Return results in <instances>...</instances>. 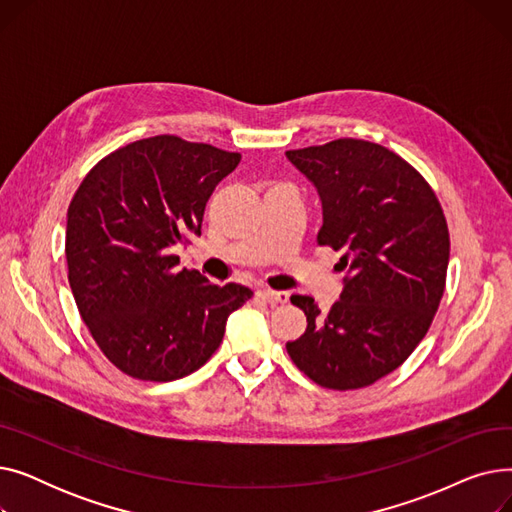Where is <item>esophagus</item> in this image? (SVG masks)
Here are the masks:
<instances>
[{
	"label": "esophagus",
	"mask_w": 512,
	"mask_h": 512,
	"mask_svg": "<svg viewBox=\"0 0 512 512\" xmlns=\"http://www.w3.org/2000/svg\"><path fill=\"white\" fill-rule=\"evenodd\" d=\"M257 294L259 297H263L265 301H270V303H280V305H284V303H288V299H290V294L288 292H284V290H272V288H259L257 290Z\"/></svg>",
	"instance_id": "34e87169"
}]
</instances>
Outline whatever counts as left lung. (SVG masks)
I'll return each mask as SVG.
<instances>
[{"label": "left lung", "mask_w": 512, "mask_h": 512, "mask_svg": "<svg viewBox=\"0 0 512 512\" xmlns=\"http://www.w3.org/2000/svg\"><path fill=\"white\" fill-rule=\"evenodd\" d=\"M317 188V245L340 251V301L321 313L294 294L305 334L286 351L330 390L371 386L409 359L432 326L446 288L450 234L434 188L394 151L361 139L286 151Z\"/></svg>", "instance_id": "left-lung-1"}]
</instances>
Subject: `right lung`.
<instances>
[{"label":"right lung","mask_w":512,"mask_h":512,"mask_svg":"<svg viewBox=\"0 0 512 512\" xmlns=\"http://www.w3.org/2000/svg\"><path fill=\"white\" fill-rule=\"evenodd\" d=\"M240 153L174 134L105 155L68 207V282L101 353L143 382L197 371L253 290L178 270L172 249L201 234L207 199Z\"/></svg>","instance_id":"right-lung-1"}]
</instances>
